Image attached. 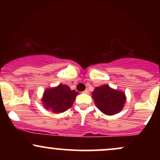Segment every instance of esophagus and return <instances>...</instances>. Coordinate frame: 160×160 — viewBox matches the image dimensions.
Segmentation results:
<instances>
[{
  "mask_svg": "<svg viewBox=\"0 0 160 160\" xmlns=\"http://www.w3.org/2000/svg\"><path fill=\"white\" fill-rule=\"evenodd\" d=\"M82 92L86 93V94H89V90H88V89H86V90H84Z\"/></svg>",
  "mask_w": 160,
  "mask_h": 160,
  "instance_id": "obj_1",
  "label": "esophagus"
}]
</instances>
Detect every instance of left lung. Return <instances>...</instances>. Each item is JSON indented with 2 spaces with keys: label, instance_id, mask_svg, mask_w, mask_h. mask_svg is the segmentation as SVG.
<instances>
[{
  "label": "left lung",
  "instance_id": "8db88e82",
  "mask_svg": "<svg viewBox=\"0 0 160 160\" xmlns=\"http://www.w3.org/2000/svg\"><path fill=\"white\" fill-rule=\"evenodd\" d=\"M92 97L95 106L106 115L119 113L126 102V95L122 92L114 90L108 85L95 88Z\"/></svg>",
  "mask_w": 160,
  "mask_h": 160
}]
</instances>
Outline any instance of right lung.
Segmentation results:
<instances>
[{
	"instance_id": "obj_1",
	"label": "right lung",
	"mask_w": 160,
	"mask_h": 160,
	"mask_svg": "<svg viewBox=\"0 0 160 160\" xmlns=\"http://www.w3.org/2000/svg\"><path fill=\"white\" fill-rule=\"evenodd\" d=\"M78 92L71 90L69 86L60 84L56 88L48 89L43 97V105L56 113H63L72 106Z\"/></svg>"
}]
</instances>
